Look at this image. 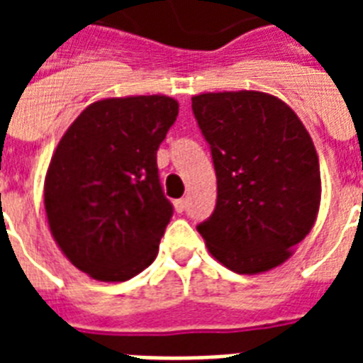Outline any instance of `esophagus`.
Returning a JSON list of instances; mask_svg holds the SVG:
<instances>
[{"instance_id":"obj_1","label":"esophagus","mask_w":363,"mask_h":363,"mask_svg":"<svg viewBox=\"0 0 363 363\" xmlns=\"http://www.w3.org/2000/svg\"><path fill=\"white\" fill-rule=\"evenodd\" d=\"M186 205H188V201L184 198L177 199V201H175V211H177V213H182V211L186 209Z\"/></svg>"}]
</instances>
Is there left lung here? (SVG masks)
Masks as SVG:
<instances>
[{
  "instance_id": "left-lung-1",
  "label": "left lung",
  "mask_w": 363,
  "mask_h": 363,
  "mask_svg": "<svg viewBox=\"0 0 363 363\" xmlns=\"http://www.w3.org/2000/svg\"><path fill=\"white\" fill-rule=\"evenodd\" d=\"M192 111L216 171V207L198 226L209 252L241 275L284 264L320 207L309 131L282 99L256 90L199 94Z\"/></svg>"
}]
</instances>
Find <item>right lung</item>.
Returning <instances> with one entry per match:
<instances>
[{"mask_svg": "<svg viewBox=\"0 0 363 363\" xmlns=\"http://www.w3.org/2000/svg\"><path fill=\"white\" fill-rule=\"evenodd\" d=\"M179 115L169 96L94 101L67 128L45 175V211L64 256L96 281L152 264L173 215L156 150Z\"/></svg>", "mask_w": 363, "mask_h": 363, "instance_id": "right-lung-1", "label": "right lung"}]
</instances>
